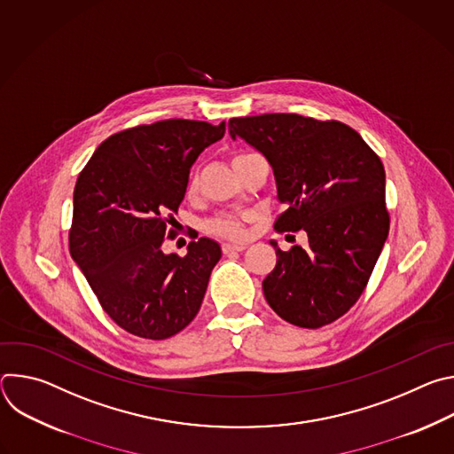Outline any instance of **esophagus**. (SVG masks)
I'll use <instances>...</instances> for the list:
<instances>
[{
  "mask_svg": "<svg viewBox=\"0 0 454 454\" xmlns=\"http://www.w3.org/2000/svg\"><path fill=\"white\" fill-rule=\"evenodd\" d=\"M244 249H246V244H230V242H224V244H223V253H224V254L239 253V251H244Z\"/></svg>",
  "mask_w": 454,
  "mask_h": 454,
  "instance_id": "34e87169",
  "label": "esophagus"
}]
</instances>
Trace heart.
<instances>
[{"mask_svg": "<svg viewBox=\"0 0 454 454\" xmlns=\"http://www.w3.org/2000/svg\"><path fill=\"white\" fill-rule=\"evenodd\" d=\"M193 188H196V179L190 183V190H193ZM207 228L210 233H215L219 237H228V239H240L244 235V221L233 214H223V215L214 217L212 221H208Z\"/></svg>", "mask_w": 454, "mask_h": 454, "instance_id": "b5f03b06", "label": "heart"}]
</instances>
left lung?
Returning <instances> with one entry per match:
<instances>
[{
  "instance_id": "obj_1",
  "label": "left lung",
  "mask_w": 454,
  "mask_h": 454,
  "mask_svg": "<svg viewBox=\"0 0 454 454\" xmlns=\"http://www.w3.org/2000/svg\"><path fill=\"white\" fill-rule=\"evenodd\" d=\"M242 138L270 161L278 201L277 231L303 230L309 246L282 251L262 289L271 309L303 329L341 317L363 294L390 230L386 174L352 127L294 113L231 118Z\"/></svg>"
}]
</instances>
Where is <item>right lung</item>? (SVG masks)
Instances as JSON below:
<instances>
[{
  "instance_id": "add662e5",
  "label": "right lung",
  "mask_w": 454,
  "mask_h": 454,
  "mask_svg": "<svg viewBox=\"0 0 454 454\" xmlns=\"http://www.w3.org/2000/svg\"><path fill=\"white\" fill-rule=\"evenodd\" d=\"M226 123L170 118L125 129L98 145L74 192L70 253L118 327L167 340L201 309L221 246L192 240L186 254L163 253L172 215L198 156Z\"/></svg>"
}]
</instances>
